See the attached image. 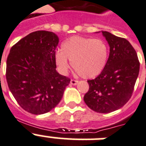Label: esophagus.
Returning a JSON list of instances; mask_svg holds the SVG:
<instances>
[{
    "instance_id": "34e87169",
    "label": "esophagus",
    "mask_w": 146,
    "mask_h": 146,
    "mask_svg": "<svg viewBox=\"0 0 146 146\" xmlns=\"http://www.w3.org/2000/svg\"><path fill=\"white\" fill-rule=\"evenodd\" d=\"M78 82H79V81L75 80V79H71L70 80V84H73V85H76Z\"/></svg>"
}]
</instances>
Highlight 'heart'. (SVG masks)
I'll return each mask as SVG.
<instances>
[{
    "label": "heart",
    "mask_w": 146,
    "mask_h": 146,
    "mask_svg": "<svg viewBox=\"0 0 146 146\" xmlns=\"http://www.w3.org/2000/svg\"><path fill=\"white\" fill-rule=\"evenodd\" d=\"M108 57V46L102 39L73 36L62 44V50L55 55V62L62 73L72 66L83 78L97 76L105 68Z\"/></svg>",
    "instance_id": "b5f03b06"
}]
</instances>
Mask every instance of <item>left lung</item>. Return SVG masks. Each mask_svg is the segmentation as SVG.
<instances>
[{
  "instance_id": "8db88e82",
  "label": "left lung",
  "mask_w": 146,
  "mask_h": 146,
  "mask_svg": "<svg viewBox=\"0 0 146 146\" xmlns=\"http://www.w3.org/2000/svg\"><path fill=\"white\" fill-rule=\"evenodd\" d=\"M102 35L110 46V54L100 75L88 80L84 101L91 110L107 113L118 110L131 97L139 75L137 54L128 40L108 32Z\"/></svg>"
}]
</instances>
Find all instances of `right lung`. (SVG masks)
<instances>
[{
    "label": "right lung",
    "instance_id": "obj_1",
    "mask_svg": "<svg viewBox=\"0 0 146 146\" xmlns=\"http://www.w3.org/2000/svg\"><path fill=\"white\" fill-rule=\"evenodd\" d=\"M58 37L52 32L29 33L13 45L7 60L6 78L22 108L43 114L59 103L70 79L56 71Z\"/></svg>",
    "mask_w": 146,
    "mask_h": 146
}]
</instances>
